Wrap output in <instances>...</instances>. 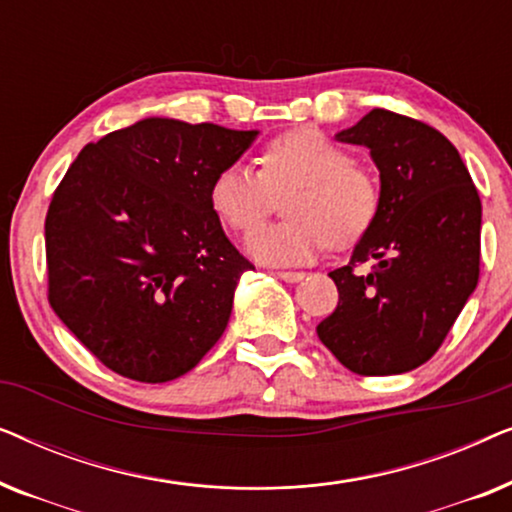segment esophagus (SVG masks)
<instances>
[{
  "instance_id": "obj_1",
  "label": "esophagus",
  "mask_w": 512,
  "mask_h": 512,
  "mask_svg": "<svg viewBox=\"0 0 512 512\" xmlns=\"http://www.w3.org/2000/svg\"><path fill=\"white\" fill-rule=\"evenodd\" d=\"M279 279H284V282H300V279L305 277V272H296V270H279L275 272Z\"/></svg>"
}]
</instances>
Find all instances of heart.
Wrapping results in <instances>:
<instances>
[{
	"instance_id": "heart-1",
	"label": "heart",
	"mask_w": 512,
	"mask_h": 512,
	"mask_svg": "<svg viewBox=\"0 0 512 512\" xmlns=\"http://www.w3.org/2000/svg\"><path fill=\"white\" fill-rule=\"evenodd\" d=\"M289 194V220L257 226ZM209 200L219 219L249 237V254L263 263L296 265L317 258L328 244L352 247L380 212L375 174L354 163L345 146L314 128H293L272 137L258 153V170L230 165L216 174Z\"/></svg>"
}]
</instances>
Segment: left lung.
I'll return each mask as SVG.
<instances>
[{
	"label": "left lung",
	"mask_w": 512,
	"mask_h": 512,
	"mask_svg": "<svg viewBox=\"0 0 512 512\" xmlns=\"http://www.w3.org/2000/svg\"><path fill=\"white\" fill-rule=\"evenodd\" d=\"M338 139L368 146L382 202L352 261L331 272L340 300L317 335L356 375L408 373L438 352L478 286V188L450 139L410 116L373 109Z\"/></svg>",
	"instance_id": "obj_1"
}]
</instances>
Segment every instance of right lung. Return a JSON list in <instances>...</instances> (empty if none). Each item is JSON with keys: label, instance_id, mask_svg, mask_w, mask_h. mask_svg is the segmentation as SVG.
Returning a JSON list of instances; mask_svg holds the SVG:
<instances>
[{"label": "right lung", "instance_id": "right-lung-1", "mask_svg": "<svg viewBox=\"0 0 512 512\" xmlns=\"http://www.w3.org/2000/svg\"><path fill=\"white\" fill-rule=\"evenodd\" d=\"M256 130L144 118L90 142L46 214L48 303L114 373L167 382L226 331L242 272L209 188Z\"/></svg>", "mask_w": 512, "mask_h": 512}]
</instances>
